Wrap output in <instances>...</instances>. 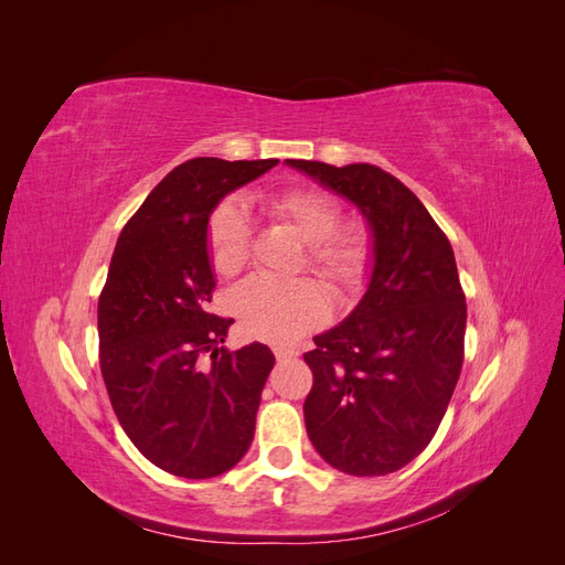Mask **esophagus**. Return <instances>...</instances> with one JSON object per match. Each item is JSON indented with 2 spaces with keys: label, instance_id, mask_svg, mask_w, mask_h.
Instances as JSON below:
<instances>
[{
  "label": "esophagus",
  "instance_id": "obj_1",
  "mask_svg": "<svg viewBox=\"0 0 565 565\" xmlns=\"http://www.w3.org/2000/svg\"><path fill=\"white\" fill-rule=\"evenodd\" d=\"M273 353H276L278 361H292V358L297 355L295 349H287V347H276L273 349Z\"/></svg>",
  "mask_w": 565,
  "mask_h": 565
}]
</instances>
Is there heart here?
Wrapping results in <instances>:
<instances>
[{"label": "heart", "instance_id": "heart-1", "mask_svg": "<svg viewBox=\"0 0 565 565\" xmlns=\"http://www.w3.org/2000/svg\"><path fill=\"white\" fill-rule=\"evenodd\" d=\"M268 214L280 218L309 245V266L339 289H353L370 264L367 235L347 226L339 228L341 212L334 198L311 185H289L268 193ZM207 249L218 276H233L247 264L249 224L235 202L214 210L207 226ZM233 313L245 334L287 344L330 316V295L313 280H276L254 276L233 292Z\"/></svg>", "mask_w": 565, "mask_h": 565}]
</instances>
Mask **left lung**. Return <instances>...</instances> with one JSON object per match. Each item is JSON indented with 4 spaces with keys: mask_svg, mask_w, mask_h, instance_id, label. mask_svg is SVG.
Segmentation results:
<instances>
[{
    "mask_svg": "<svg viewBox=\"0 0 565 565\" xmlns=\"http://www.w3.org/2000/svg\"><path fill=\"white\" fill-rule=\"evenodd\" d=\"M285 162L353 202L372 241L363 299L303 353L313 370L306 431L339 471L393 473L431 443L465 363L467 301L450 241L380 167Z\"/></svg>",
    "mask_w": 565,
    "mask_h": 565,
    "instance_id": "left-lung-1",
    "label": "left lung"
}]
</instances>
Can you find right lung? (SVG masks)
<instances>
[{
  "mask_svg": "<svg viewBox=\"0 0 565 565\" xmlns=\"http://www.w3.org/2000/svg\"><path fill=\"white\" fill-rule=\"evenodd\" d=\"M278 160L195 158L169 172L119 233L98 299L100 374L125 434L181 478L233 469L254 438L276 355L228 351L231 318L207 311L216 204Z\"/></svg>",
  "mask_w": 565,
  "mask_h": 565,
  "instance_id": "right-lung-1",
  "label": "right lung"
}]
</instances>
